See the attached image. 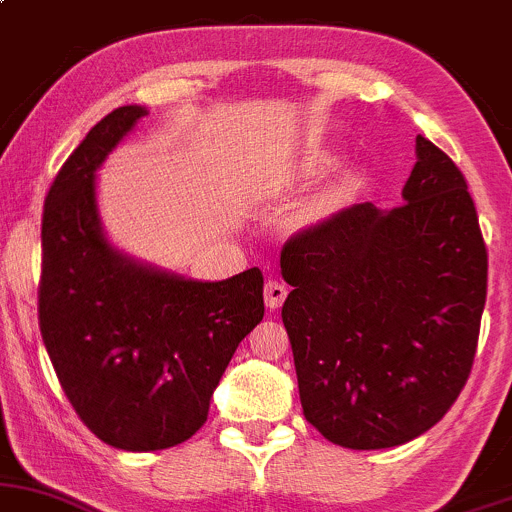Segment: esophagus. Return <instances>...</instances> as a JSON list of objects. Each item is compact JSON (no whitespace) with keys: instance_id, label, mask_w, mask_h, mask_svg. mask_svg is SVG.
<instances>
[{"instance_id":"34e87169","label":"esophagus","mask_w":512,"mask_h":512,"mask_svg":"<svg viewBox=\"0 0 512 512\" xmlns=\"http://www.w3.org/2000/svg\"><path fill=\"white\" fill-rule=\"evenodd\" d=\"M285 295H288V285H285L283 280H278V278L266 280V290H263V298H266V305L268 307H280V305H283Z\"/></svg>"}]
</instances>
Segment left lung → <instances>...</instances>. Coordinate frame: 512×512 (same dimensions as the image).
Masks as SVG:
<instances>
[{
  "instance_id": "1",
  "label": "left lung",
  "mask_w": 512,
  "mask_h": 512,
  "mask_svg": "<svg viewBox=\"0 0 512 512\" xmlns=\"http://www.w3.org/2000/svg\"><path fill=\"white\" fill-rule=\"evenodd\" d=\"M403 200L390 212L344 207L280 251L302 412L346 449L420 437L474 366L486 241L464 173L425 136Z\"/></svg>"
}]
</instances>
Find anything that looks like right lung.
Listing matches in <instances>:
<instances>
[{
	"instance_id": "obj_1",
	"label": "right lung",
	"mask_w": 512,
	"mask_h": 512,
	"mask_svg": "<svg viewBox=\"0 0 512 512\" xmlns=\"http://www.w3.org/2000/svg\"><path fill=\"white\" fill-rule=\"evenodd\" d=\"M144 107L97 122L58 170L41 219L38 324L58 381L92 434L156 452L200 430L241 339L263 320L258 268L200 283L131 261L104 239L95 170Z\"/></svg>"
}]
</instances>
